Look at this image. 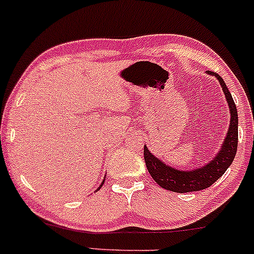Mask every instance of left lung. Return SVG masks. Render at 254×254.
Wrapping results in <instances>:
<instances>
[{
    "mask_svg": "<svg viewBox=\"0 0 254 254\" xmlns=\"http://www.w3.org/2000/svg\"><path fill=\"white\" fill-rule=\"evenodd\" d=\"M207 73L214 76L219 81L230 110V126L226 133L224 143L222 144V149L213 157V160L202 167L193 168L191 171H181L163 163V161L154 156L149 149L144 146V160L150 176L161 188L170 191L184 193L207 189L225 173L235 159L237 141H239V133H237L239 117H237L236 105L223 78L213 71H207Z\"/></svg>",
    "mask_w": 254,
    "mask_h": 254,
    "instance_id": "obj_1",
    "label": "left lung"
}]
</instances>
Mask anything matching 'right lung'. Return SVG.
<instances>
[{
    "mask_svg": "<svg viewBox=\"0 0 254 254\" xmlns=\"http://www.w3.org/2000/svg\"><path fill=\"white\" fill-rule=\"evenodd\" d=\"M104 182H105V179H104V181H103V183H102V185H103V184H104ZM102 185H100V187H99V188H98V189H97V190H99V189H100V188H102Z\"/></svg>",
    "mask_w": 254,
    "mask_h": 254,
    "instance_id": "1",
    "label": "right lung"
}]
</instances>
